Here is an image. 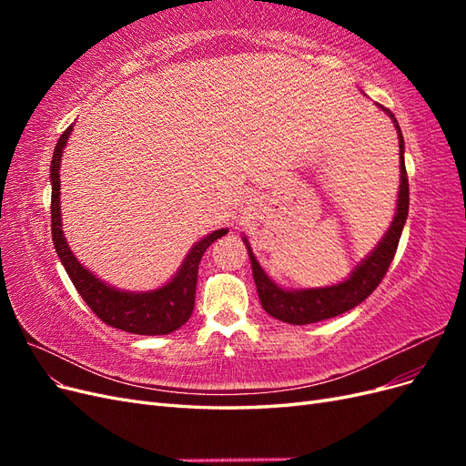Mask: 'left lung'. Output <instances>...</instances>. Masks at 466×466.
<instances>
[{"label": "left lung", "mask_w": 466, "mask_h": 466, "mask_svg": "<svg viewBox=\"0 0 466 466\" xmlns=\"http://www.w3.org/2000/svg\"><path fill=\"white\" fill-rule=\"evenodd\" d=\"M385 115L390 116L394 128L399 134V147H400V187H399V200H397V214H394L390 228L383 235V238L377 243V247L365 257L356 270L340 281V284L327 286V288H307V289H286L278 286L276 281L268 276L262 266L258 264L257 257L252 255V248L243 237V243L247 245L248 258L252 266V276H255V284L258 291V299L262 309L278 320H284L289 324H311L324 319H332L336 315H342L350 309H354L361 301H365L385 278L389 266L394 258V252L399 247V238L402 235L404 223L408 218V204H410V196H408V177L404 167V139L400 126L394 118L390 110L377 105Z\"/></svg>", "instance_id": "obj_1"}]
</instances>
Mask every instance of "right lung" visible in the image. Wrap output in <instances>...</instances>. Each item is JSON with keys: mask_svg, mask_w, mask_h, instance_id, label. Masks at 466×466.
<instances>
[{"mask_svg": "<svg viewBox=\"0 0 466 466\" xmlns=\"http://www.w3.org/2000/svg\"><path fill=\"white\" fill-rule=\"evenodd\" d=\"M74 126L60 136L54 149V157L50 165L52 180V241L56 247V255L60 257L66 272L72 284L79 291L91 311L103 322L110 324L112 329H120L132 334L159 336L168 334L185 324L194 309L196 298V281H198V264L204 257L206 248L218 241L219 237L228 235L229 229H218L206 235L196 243L188 255L182 260L177 274L167 281L165 286L149 291H124L108 286L106 281L98 279L91 270L83 266L69 248L64 231H62V211H60V163L62 153L72 134Z\"/></svg>", "mask_w": 466, "mask_h": 466, "instance_id": "right-lung-1", "label": "right lung"}]
</instances>
